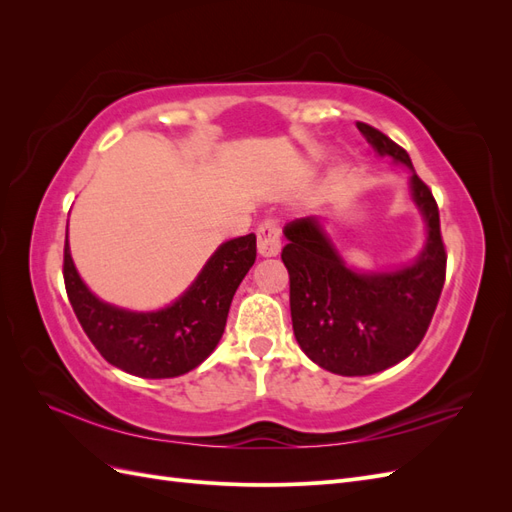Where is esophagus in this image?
I'll use <instances>...</instances> for the list:
<instances>
[{"label":"esophagus","mask_w":512,"mask_h":512,"mask_svg":"<svg viewBox=\"0 0 512 512\" xmlns=\"http://www.w3.org/2000/svg\"><path fill=\"white\" fill-rule=\"evenodd\" d=\"M282 228L275 220H265L258 226V254L271 258L280 254Z\"/></svg>","instance_id":"obj_1"}]
</instances>
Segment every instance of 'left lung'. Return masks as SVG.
<instances>
[{"mask_svg": "<svg viewBox=\"0 0 512 512\" xmlns=\"http://www.w3.org/2000/svg\"><path fill=\"white\" fill-rule=\"evenodd\" d=\"M356 128L380 158L410 168V194L427 241L412 265L365 273L346 265L316 215L286 224L282 260L294 337L309 359L339 376H371L410 356L429 329L446 277L436 198L406 149L363 121Z\"/></svg>", "mask_w": 512, "mask_h": 512, "instance_id": "left-lung-1", "label": "left lung"}]
</instances>
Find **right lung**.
<instances>
[{
  "label": "right lung",
  "instance_id": "right-lung-1",
  "mask_svg": "<svg viewBox=\"0 0 512 512\" xmlns=\"http://www.w3.org/2000/svg\"><path fill=\"white\" fill-rule=\"evenodd\" d=\"M256 260V235L222 243L177 301L130 312L100 301L64 245V282L83 331L104 359L138 378H175L203 363L222 339L232 297Z\"/></svg>",
  "mask_w": 512,
  "mask_h": 512
}]
</instances>
